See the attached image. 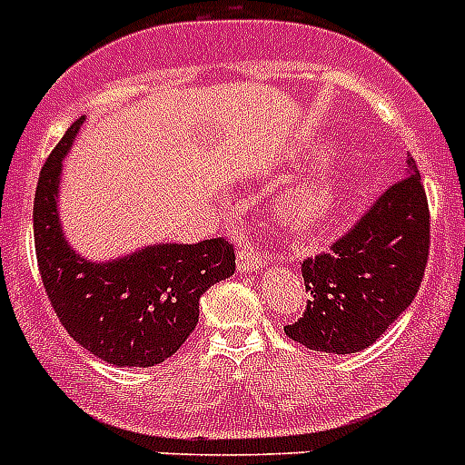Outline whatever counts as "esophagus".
Masks as SVG:
<instances>
[{
  "label": "esophagus",
  "instance_id": "1",
  "mask_svg": "<svg viewBox=\"0 0 465 465\" xmlns=\"http://www.w3.org/2000/svg\"><path fill=\"white\" fill-rule=\"evenodd\" d=\"M236 260H239V267L243 272H260L262 267L270 262V255L262 251H258L252 243H241L239 252H236Z\"/></svg>",
  "mask_w": 465,
  "mask_h": 465
}]
</instances>
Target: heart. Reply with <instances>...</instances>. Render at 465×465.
<instances>
[{"instance_id": "heart-1", "label": "heart", "mask_w": 465, "mask_h": 465, "mask_svg": "<svg viewBox=\"0 0 465 465\" xmlns=\"http://www.w3.org/2000/svg\"><path fill=\"white\" fill-rule=\"evenodd\" d=\"M358 173L353 167H327L292 188L284 198L286 217L298 226H318L331 220L353 193Z\"/></svg>"}]
</instances>
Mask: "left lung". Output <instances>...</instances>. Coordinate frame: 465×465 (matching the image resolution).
Returning <instances> with one entry per match:
<instances>
[{
	"mask_svg": "<svg viewBox=\"0 0 465 465\" xmlns=\"http://www.w3.org/2000/svg\"><path fill=\"white\" fill-rule=\"evenodd\" d=\"M430 252V210L416 162L327 252L303 260V318L286 337L324 353L368 349L420 289Z\"/></svg>",
	"mask_w": 465,
	"mask_h": 465,
	"instance_id": "1",
	"label": "left lung"
}]
</instances>
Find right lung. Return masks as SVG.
I'll use <instances>...</instances> for the list:
<instances>
[{"label": "right lung", "mask_w": 465, "mask_h": 465, "mask_svg": "<svg viewBox=\"0 0 465 465\" xmlns=\"http://www.w3.org/2000/svg\"><path fill=\"white\" fill-rule=\"evenodd\" d=\"M83 122H74L40 172L33 203L37 265L56 318L83 349L119 368H150L191 337L200 296L232 277L233 245L207 239L145 245L107 262L81 258L64 236L56 203L62 162Z\"/></svg>", "instance_id": "1"}]
</instances>
